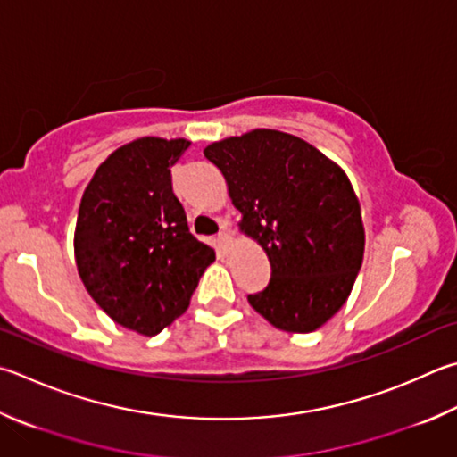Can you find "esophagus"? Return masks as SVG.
<instances>
[{
    "label": "esophagus",
    "mask_w": 457,
    "mask_h": 457,
    "mask_svg": "<svg viewBox=\"0 0 457 457\" xmlns=\"http://www.w3.org/2000/svg\"><path fill=\"white\" fill-rule=\"evenodd\" d=\"M229 242H231V234H229V229H228L226 226H223L221 231L218 234V244L223 247V250H226Z\"/></svg>",
    "instance_id": "34e87169"
}]
</instances>
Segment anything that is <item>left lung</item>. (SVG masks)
I'll return each mask as SVG.
<instances>
[{
  "label": "left lung",
  "mask_w": 457,
  "mask_h": 457,
  "mask_svg": "<svg viewBox=\"0 0 457 457\" xmlns=\"http://www.w3.org/2000/svg\"><path fill=\"white\" fill-rule=\"evenodd\" d=\"M228 181L239 229L268 253L271 278L247 295L271 326L321 328L345 303L363 260L361 207L350 179L303 139L253 129L204 149Z\"/></svg>",
  "instance_id": "1"
}]
</instances>
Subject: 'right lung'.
<instances>
[{
    "label": "right lung",
    "mask_w": 457,
    "mask_h": 457,
    "mask_svg": "<svg viewBox=\"0 0 457 457\" xmlns=\"http://www.w3.org/2000/svg\"><path fill=\"white\" fill-rule=\"evenodd\" d=\"M187 139L142 137L107 157L81 197L76 263L110 318L155 336L187 310L215 252L189 234L170 168Z\"/></svg>",
    "instance_id": "1"
}]
</instances>
